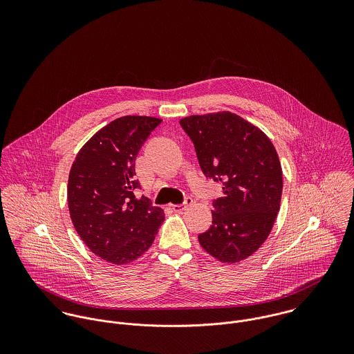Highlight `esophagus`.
<instances>
[{"mask_svg": "<svg viewBox=\"0 0 354 354\" xmlns=\"http://www.w3.org/2000/svg\"><path fill=\"white\" fill-rule=\"evenodd\" d=\"M192 202H194V201H192V198L187 196L184 202L181 203V204H173V205H171V208H173L176 212H181V211L187 209V208H188V205H191Z\"/></svg>", "mask_w": 354, "mask_h": 354, "instance_id": "obj_1", "label": "esophagus"}]
</instances>
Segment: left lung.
Listing matches in <instances>:
<instances>
[{
	"label": "left lung",
	"instance_id": "8db88e82",
	"mask_svg": "<svg viewBox=\"0 0 354 354\" xmlns=\"http://www.w3.org/2000/svg\"><path fill=\"white\" fill-rule=\"evenodd\" d=\"M205 178L222 184L212 225L199 234L204 251L223 263L247 259L268 237L282 196V169L270 139L230 111L180 121Z\"/></svg>",
	"mask_w": 354,
	"mask_h": 354
}]
</instances>
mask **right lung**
<instances>
[{
    "instance_id": "add662e5",
    "label": "right lung",
    "mask_w": 354,
    "mask_h": 354,
    "mask_svg": "<svg viewBox=\"0 0 354 354\" xmlns=\"http://www.w3.org/2000/svg\"><path fill=\"white\" fill-rule=\"evenodd\" d=\"M162 122L124 115L97 132L77 153L68 180L73 226L91 250L113 264H125L151 247L165 219L163 209L146 196L136 198L135 160Z\"/></svg>"
}]
</instances>
